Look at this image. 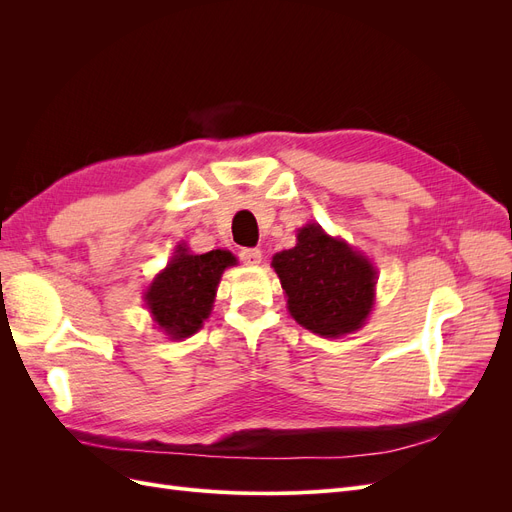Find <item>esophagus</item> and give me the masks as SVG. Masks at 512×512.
Instances as JSON below:
<instances>
[{"mask_svg":"<svg viewBox=\"0 0 512 512\" xmlns=\"http://www.w3.org/2000/svg\"><path fill=\"white\" fill-rule=\"evenodd\" d=\"M239 258L245 262V265H260L262 252L258 250V247H245V250L239 252Z\"/></svg>","mask_w":512,"mask_h":512,"instance_id":"34e87169","label":"esophagus"}]
</instances>
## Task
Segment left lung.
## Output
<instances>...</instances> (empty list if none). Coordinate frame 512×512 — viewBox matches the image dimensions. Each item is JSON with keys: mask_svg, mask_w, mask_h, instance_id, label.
I'll use <instances>...</instances> for the list:
<instances>
[{"mask_svg": "<svg viewBox=\"0 0 512 512\" xmlns=\"http://www.w3.org/2000/svg\"><path fill=\"white\" fill-rule=\"evenodd\" d=\"M271 267L288 297V312L322 337L359 331L374 307L376 269L318 224L297 232V245L273 256Z\"/></svg>", "mask_w": 512, "mask_h": 512, "instance_id": "left-lung-1", "label": "left lung"}]
</instances>
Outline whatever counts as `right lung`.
I'll list each match as a JSON object with an SVG mask.
<instances>
[{
    "mask_svg": "<svg viewBox=\"0 0 512 512\" xmlns=\"http://www.w3.org/2000/svg\"><path fill=\"white\" fill-rule=\"evenodd\" d=\"M232 265H237V258L226 250L190 254L188 247L177 245L175 256L145 292L158 329L170 339L194 335L211 314L224 269Z\"/></svg>",
    "mask_w": 512,
    "mask_h": 512,
    "instance_id": "add662e5",
    "label": "right lung"
}]
</instances>
